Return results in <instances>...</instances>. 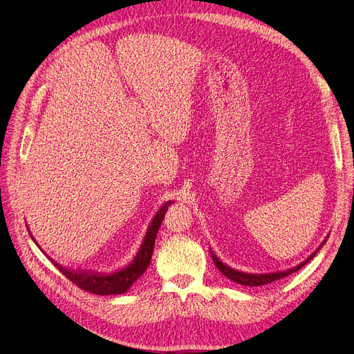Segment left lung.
I'll return each mask as SVG.
<instances>
[{"label":"left lung","mask_w":354,"mask_h":354,"mask_svg":"<svg viewBox=\"0 0 354 354\" xmlns=\"http://www.w3.org/2000/svg\"><path fill=\"white\" fill-rule=\"evenodd\" d=\"M325 242H326V239L324 241V243H325ZM324 243H322V245H324ZM322 245H320V246H322ZM320 246H319V248H320ZM319 248H317L312 255H310L307 260H304L301 264H298V266L292 267V269L285 270V272H276V273H266V274H251V273H243V272H239V270H234V269H232V267H229V266L224 264L223 261H220V260L217 259V255L214 254L212 251H211V257H212L214 264L217 266V269H218L224 276H226L227 279H230V281H233V282H236V283H239V285H243V286H261V285L272 283V282H274V281H279V279H282V277H285V276H288V274H292L294 272L299 270L304 264H307L310 260L313 259V257L316 255V252L319 251Z\"/></svg>","instance_id":"left-lung-1"}]
</instances>
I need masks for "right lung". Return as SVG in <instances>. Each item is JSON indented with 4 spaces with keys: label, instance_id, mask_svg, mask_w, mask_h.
Instances as JSON below:
<instances>
[{
    "label": "right lung",
    "instance_id": "add662e5",
    "mask_svg": "<svg viewBox=\"0 0 354 354\" xmlns=\"http://www.w3.org/2000/svg\"><path fill=\"white\" fill-rule=\"evenodd\" d=\"M171 203L173 202L168 201L167 203H164V205L159 208L156 216L153 217L151 224H149L147 232L145 234V239L140 245V250H138L137 255L134 257V260L121 270L109 273V274L87 272V270H71V269H68V267H62L56 261H53L51 259L50 260H51V263H55L57 269L63 274H65L69 281H72L75 285L84 289V291L91 292V294H97V295L124 294L128 291V289H130V286L138 279V277H140L146 272L149 263H151L153 248H155L156 233L160 227V223H162V220L165 217V212Z\"/></svg>",
    "mask_w": 354,
    "mask_h": 354
}]
</instances>
